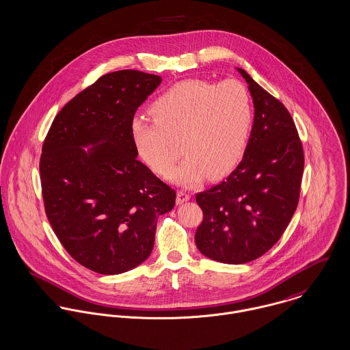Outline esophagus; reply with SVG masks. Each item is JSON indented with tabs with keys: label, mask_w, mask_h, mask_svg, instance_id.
<instances>
[{
	"label": "esophagus",
	"mask_w": 350,
	"mask_h": 350,
	"mask_svg": "<svg viewBox=\"0 0 350 350\" xmlns=\"http://www.w3.org/2000/svg\"><path fill=\"white\" fill-rule=\"evenodd\" d=\"M190 198V193H187L186 191H179L178 195H176V203H178V204H182V203H185V202H189Z\"/></svg>",
	"instance_id": "esophagus-1"
}]
</instances>
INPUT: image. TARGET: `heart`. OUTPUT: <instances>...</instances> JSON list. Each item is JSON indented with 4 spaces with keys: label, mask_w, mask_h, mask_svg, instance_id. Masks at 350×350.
<instances>
[{
    "label": "heart",
    "mask_w": 350,
    "mask_h": 350,
    "mask_svg": "<svg viewBox=\"0 0 350 350\" xmlns=\"http://www.w3.org/2000/svg\"><path fill=\"white\" fill-rule=\"evenodd\" d=\"M150 113L155 123L131 124L137 155L155 174L167 175L180 157V143L187 158L170 179L182 186L206 175L226 176L242 159L253 123L252 97L238 80L179 81L151 104Z\"/></svg>",
    "instance_id": "b5f03b06"
}]
</instances>
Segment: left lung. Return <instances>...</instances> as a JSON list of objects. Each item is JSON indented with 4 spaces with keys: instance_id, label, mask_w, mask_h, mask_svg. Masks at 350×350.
I'll list each match as a JSON object with an SVG mask.
<instances>
[{
    "instance_id": "8db88e82",
    "label": "left lung",
    "mask_w": 350,
    "mask_h": 350,
    "mask_svg": "<svg viewBox=\"0 0 350 350\" xmlns=\"http://www.w3.org/2000/svg\"><path fill=\"white\" fill-rule=\"evenodd\" d=\"M254 123L238 167L219 185L196 193L203 221L195 232L199 252L222 263H246L269 252L297 208L304 148L285 105L246 70Z\"/></svg>"
}]
</instances>
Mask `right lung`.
<instances>
[{
    "label": "right lung",
    "instance_id": "1",
    "mask_svg": "<svg viewBox=\"0 0 350 350\" xmlns=\"http://www.w3.org/2000/svg\"><path fill=\"white\" fill-rule=\"evenodd\" d=\"M160 83L133 69L101 76L64 105L42 144L48 221L69 255L98 274L144 262L159 215L175 206L176 192L136 159L131 136L137 107Z\"/></svg>",
    "mask_w": 350,
    "mask_h": 350
}]
</instances>
